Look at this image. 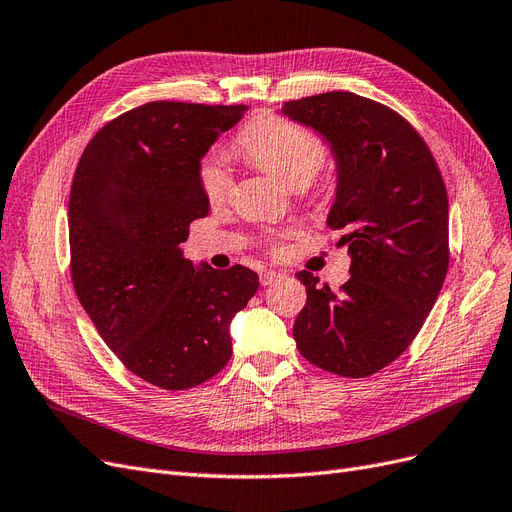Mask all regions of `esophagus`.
Returning a JSON list of instances; mask_svg holds the SVG:
<instances>
[{"label": "esophagus", "instance_id": "34e87169", "mask_svg": "<svg viewBox=\"0 0 512 512\" xmlns=\"http://www.w3.org/2000/svg\"><path fill=\"white\" fill-rule=\"evenodd\" d=\"M281 277V273H277V271H273V269H264V271H260V284L262 286H271L275 279H279Z\"/></svg>", "mask_w": 512, "mask_h": 512}]
</instances>
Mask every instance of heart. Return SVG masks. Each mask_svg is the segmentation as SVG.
<instances>
[{
  "mask_svg": "<svg viewBox=\"0 0 512 512\" xmlns=\"http://www.w3.org/2000/svg\"><path fill=\"white\" fill-rule=\"evenodd\" d=\"M239 150L290 188L309 186L326 161L322 139L301 125L275 116L254 120L237 139ZM201 186L211 203H220L233 188L231 169L218 156L201 165Z\"/></svg>",
  "mask_w": 512,
  "mask_h": 512,
  "instance_id": "1",
  "label": "heart"
}]
</instances>
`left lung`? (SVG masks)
Returning a JSON list of instances; mask_svg holds the SVG:
<instances>
[{"mask_svg":"<svg viewBox=\"0 0 512 512\" xmlns=\"http://www.w3.org/2000/svg\"><path fill=\"white\" fill-rule=\"evenodd\" d=\"M281 114L320 133L337 165L326 224L351 258L339 292L296 273L307 305L294 341L328 373L360 379L394 362L432 311L449 267V201L424 139L400 114L356 93L288 101Z\"/></svg>","mask_w":512,"mask_h":512,"instance_id":"obj_1","label":"left lung"}]
</instances>
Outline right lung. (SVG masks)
Segmentation results:
<instances>
[{
  "label": "right lung",
  "mask_w": 512,
  "mask_h": 512,
  "mask_svg": "<svg viewBox=\"0 0 512 512\" xmlns=\"http://www.w3.org/2000/svg\"><path fill=\"white\" fill-rule=\"evenodd\" d=\"M248 105L152 101L108 122L86 146L69 195L78 301L133 375L188 390L226 366L231 322L258 290L235 264L199 267L180 245L209 214L201 161Z\"/></svg>",
  "instance_id": "1"
}]
</instances>
